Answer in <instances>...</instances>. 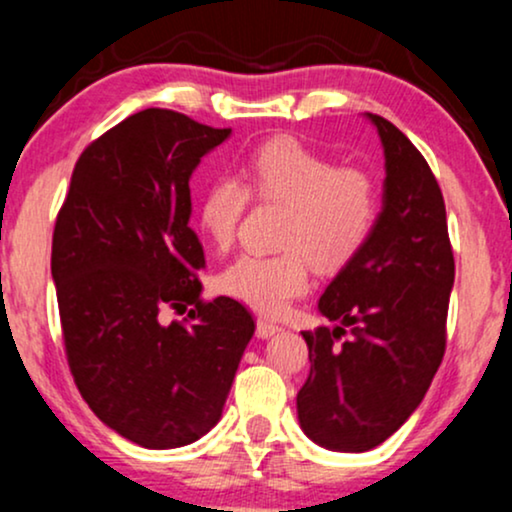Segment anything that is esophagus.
I'll list each match as a JSON object with an SVG mask.
<instances>
[{
	"instance_id": "1",
	"label": "esophagus",
	"mask_w": 512,
	"mask_h": 512,
	"mask_svg": "<svg viewBox=\"0 0 512 512\" xmlns=\"http://www.w3.org/2000/svg\"><path fill=\"white\" fill-rule=\"evenodd\" d=\"M280 326L278 323H273V321H268V318H258L256 321V335L258 338H270V335H275V333H280Z\"/></svg>"
}]
</instances>
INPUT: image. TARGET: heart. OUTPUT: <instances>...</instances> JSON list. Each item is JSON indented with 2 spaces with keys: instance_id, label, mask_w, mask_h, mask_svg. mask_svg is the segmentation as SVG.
<instances>
[{
  "instance_id": "obj_1",
  "label": "heart",
  "mask_w": 512,
  "mask_h": 512,
  "mask_svg": "<svg viewBox=\"0 0 512 512\" xmlns=\"http://www.w3.org/2000/svg\"><path fill=\"white\" fill-rule=\"evenodd\" d=\"M251 198L285 206L275 254H244L220 273V290L266 316H278L311 285V266L338 270L369 242L381 215L374 174L338 165L294 141L270 138L242 167L203 191L198 220L218 249H230Z\"/></svg>"
}]
</instances>
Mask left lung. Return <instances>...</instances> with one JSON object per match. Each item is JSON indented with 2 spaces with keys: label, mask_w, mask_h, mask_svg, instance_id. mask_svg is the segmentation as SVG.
Here are the masks:
<instances>
[{
  "label": "left lung",
  "mask_w": 512,
  "mask_h": 512,
  "mask_svg": "<svg viewBox=\"0 0 512 512\" xmlns=\"http://www.w3.org/2000/svg\"><path fill=\"white\" fill-rule=\"evenodd\" d=\"M386 150V191L364 249L323 292L335 328L304 330L309 378L297 393L304 434L362 453L417 410L446 354L455 258L446 203L424 155L395 124L369 114Z\"/></svg>",
  "instance_id": "8db88e82"
}]
</instances>
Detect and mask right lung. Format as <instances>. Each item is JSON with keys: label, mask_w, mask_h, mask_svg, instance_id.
I'll return each instance as SVG.
<instances>
[{"label": "right lung", "mask_w": 512, "mask_h": 512, "mask_svg": "<svg viewBox=\"0 0 512 512\" xmlns=\"http://www.w3.org/2000/svg\"><path fill=\"white\" fill-rule=\"evenodd\" d=\"M232 129L148 107L88 143L52 232L69 371L88 407L143 448H179L218 424L254 318L201 297L189 177ZM186 313L164 321V311Z\"/></svg>", "instance_id": "obj_1"}]
</instances>
